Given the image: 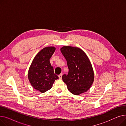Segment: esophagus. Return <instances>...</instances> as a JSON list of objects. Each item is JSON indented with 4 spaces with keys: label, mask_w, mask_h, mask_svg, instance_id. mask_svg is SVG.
<instances>
[{
    "label": "esophagus",
    "mask_w": 126,
    "mask_h": 126,
    "mask_svg": "<svg viewBox=\"0 0 126 126\" xmlns=\"http://www.w3.org/2000/svg\"><path fill=\"white\" fill-rule=\"evenodd\" d=\"M58 77H59V78L60 79H62V74H61L60 75H59L58 76Z\"/></svg>",
    "instance_id": "esophagus-1"
}]
</instances>
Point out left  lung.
<instances>
[{
  "mask_svg": "<svg viewBox=\"0 0 126 126\" xmlns=\"http://www.w3.org/2000/svg\"><path fill=\"white\" fill-rule=\"evenodd\" d=\"M67 61L69 69L67 75L62 80L71 94L79 95L88 91L94 81V71L85 52L81 48L64 46L60 49Z\"/></svg>",
  "mask_w": 126,
  "mask_h": 126,
  "instance_id": "8db88e82",
  "label": "left lung"
}]
</instances>
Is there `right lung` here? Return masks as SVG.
Returning <instances> with one entry per match:
<instances>
[{"mask_svg": "<svg viewBox=\"0 0 126 126\" xmlns=\"http://www.w3.org/2000/svg\"><path fill=\"white\" fill-rule=\"evenodd\" d=\"M55 50L54 46L43 48L33 59L29 69L28 79L31 84L41 93L51 88L55 81L59 79L49 62Z\"/></svg>", "mask_w": 126, "mask_h": 126, "instance_id": "obj_1", "label": "right lung"}]
</instances>
